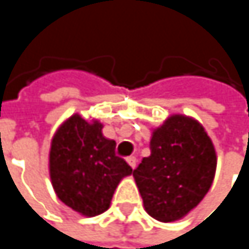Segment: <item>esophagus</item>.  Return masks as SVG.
<instances>
[{
	"instance_id": "1",
	"label": "esophagus",
	"mask_w": 249,
	"mask_h": 249,
	"mask_svg": "<svg viewBox=\"0 0 249 249\" xmlns=\"http://www.w3.org/2000/svg\"><path fill=\"white\" fill-rule=\"evenodd\" d=\"M126 163L132 167V169H135V166H137V157H134V156H129L128 159H126Z\"/></svg>"
}]
</instances>
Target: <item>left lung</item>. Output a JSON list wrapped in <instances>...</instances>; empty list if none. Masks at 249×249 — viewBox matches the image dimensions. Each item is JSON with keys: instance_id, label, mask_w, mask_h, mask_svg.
<instances>
[{"instance_id": "obj_1", "label": "left lung", "mask_w": 249, "mask_h": 249, "mask_svg": "<svg viewBox=\"0 0 249 249\" xmlns=\"http://www.w3.org/2000/svg\"><path fill=\"white\" fill-rule=\"evenodd\" d=\"M151 154L132 172L150 216L173 222L205 197L216 170V153L205 128L173 115L153 131Z\"/></svg>"}]
</instances>
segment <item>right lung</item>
Listing matches in <instances>:
<instances>
[{"label":"right lung","mask_w":249,"mask_h":249,"mask_svg":"<svg viewBox=\"0 0 249 249\" xmlns=\"http://www.w3.org/2000/svg\"><path fill=\"white\" fill-rule=\"evenodd\" d=\"M117 142L102 135V124L72 115L52 140L50 178L57 197L85 216L104 213L125 176L132 173L115 154Z\"/></svg>","instance_id":"obj_1"}]
</instances>
